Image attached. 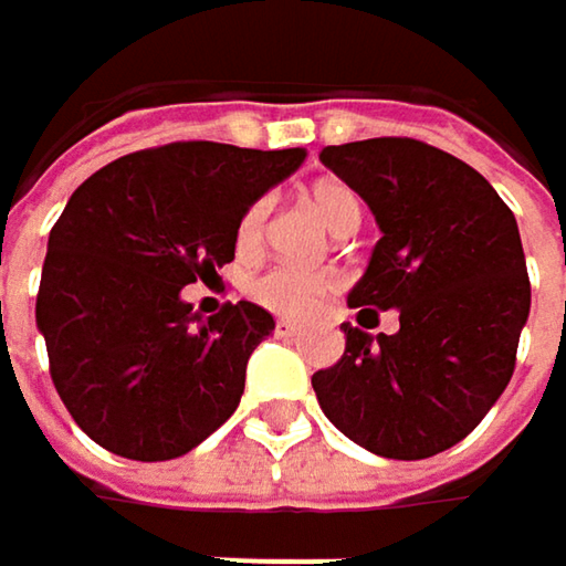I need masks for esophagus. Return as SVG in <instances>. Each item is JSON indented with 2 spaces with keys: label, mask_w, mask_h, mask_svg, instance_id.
I'll return each instance as SVG.
<instances>
[{
  "label": "esophagus",
  "mask_w": 566,
  "mask_h": 566,
  "mask_svg": "<svg viewBox=\"0 0 566 566\" xmlns=\"http://www.w3.org/2000/svg\"><path fill=\"white\" fill-rule=\"evenodd\" d=\"M275 334L279 337H297L301 334V324H294V321H275Z\"/></svg>",
  "instance_id": "esophagus-1"
}]
</instances>
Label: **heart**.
<instances>
[{"instance_id": "heart-1", "label": "heart", "mask_w": 566, "mask_h": 566, "mask_svg": "<svg viewBox=\"0 0 566 566\" xmlns=\"http://www.w3.org/2000/svg\"><path fill=\"white\" fill-rule=\"evenodd\" d=\"M311 209L317 212V219L334 232V235H347L357 229L360 222V199L350 186L324 179L317 186H311L307 192ZM265 226H269V199H255L239 226H235V249L239 255H255L265 242ZM331 275L324 272H311V269H291V265H275L262 275H255L249 282V294L252 301H259L262 307H269L272 314L282 317H304L311 314L324 294L331 291Z\"/></svg>"}]
</instances>
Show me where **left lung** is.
Listing matches in <instances>:
<instances>
[{"label":"left lung","instance_id":"obj_1","mask_svg":"<svg viewBox=\"0 0 566 566\" xmlns=\"http://www.w3.org/2000/svg\"><path fill=\"white\" fill-rule=\"evenodd\" d=\"M377 216L384 239L347 294L360 314L399 311V331L344 324V357L311 387L324 416L384 459H429L462 442L505 394L531 282L514 212L492 182L409 137L324 147Z\"/></svg>","mask_w":566,"mask_h":566}]
</instances>
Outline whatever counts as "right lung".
Returning <instances> with one entry per match:
<instances>
[{"instance_id": "right-lung-1", "label": "right lung", "mask_w": 566, "mask_h": 566, "mask_svg": "<svg viewBox=\"0 0 566 566\" xmlns=\"http://www.w3.org/2000/svg\"><path fill=\"white\" fill-rule=\"evenodd\" d=\"M304 157L182 140L127 154L71 192L49 235L35 324L61 402L97 446L167 462L235 412L275 317L239 301L202 321L179 291L235 259L242 212Z\"/></svg>"}]
</instances>
